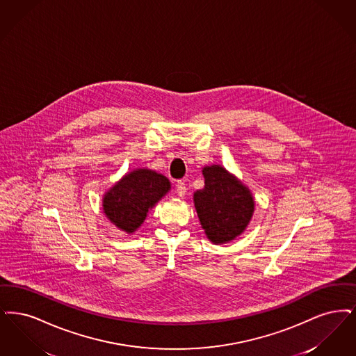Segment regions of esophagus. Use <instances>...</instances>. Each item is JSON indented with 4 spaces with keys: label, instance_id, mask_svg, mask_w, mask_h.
<instances>
[{
    "label": "esophagus",
    "instance_id": "obj_1",
    "mask_svg": "<svg viewBox=\"0 0 356 356\" xmlns=\"http://www.w3.org/2000/svg\"><path fill=\"white\" fill-rule=\"evenodd\" d=\"M175 188H177V194L179 195V197H185L186 194V185L184 181H178L177 182V185H175Z\"/></svg>",
    "mask_w": 356,
    "mask_h": 356
}]
</instances>
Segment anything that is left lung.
Here are the masks:
<instances>
[{
  "mask_svg": "<svg viewBox=\"0 0 356 356\" xmlns=\"http://www.w3.org/2000/svg\"><path fill=\"white\" fill-rule=\"evenodd\" d=\"M204 187L194 193V203L202 227L213 243H226L241 235L254 213V200L223 168L203 169Z\"/></svg>",
  "mask_w": 356,
  "mask_h": 356,
  "instance_id": "obj_1",
  "label": "left lung"
}]
</instances>
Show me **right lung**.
<instances>
[{
	"label": "right lung",
	"mask_w": 356,
	"mask_h": 356,
	"mask_svg": "<svg viewBox=\"0 0 356 356\" xmlns=\"http://www.w3.org/2000/svg\"><path fill=\"white\" fill-rule=\"evenodd\" d=\"M170 188L162 174L138 169L110 188L104 197V211L111 223L126 232H134L152 209Z\"/></svg>",
	"instance_id": "obj_1"
}]
</instances>
